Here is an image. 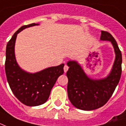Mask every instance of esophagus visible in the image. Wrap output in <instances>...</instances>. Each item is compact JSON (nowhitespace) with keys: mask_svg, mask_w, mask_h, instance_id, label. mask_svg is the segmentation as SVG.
Listing matches in <instances>:
<instances>
[{"mask_svg":"<svg viewBox=\"0 0 126 126\" xmlns=\"http://www.w3.org/2000/svg\"><path fill=\"white\" fill-rule=\"evenodd\" d=\"M63 69H64V72L66 73L67 71H68V69H69V67H68L67 65H65V66H64V67H63Z\"/></svg>","mask_w":126,"mask_h":126,"instance_id":"esophagus-1","label":"esophagus"}]
</instances>
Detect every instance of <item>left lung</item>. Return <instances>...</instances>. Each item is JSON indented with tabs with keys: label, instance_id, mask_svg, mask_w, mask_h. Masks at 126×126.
I'll list each match as a JSON object with an SVG mask.
<instances>
[{
	"label": "left lung",
	"instance_id": "1",
	"mask_svg": "<svg viewBox=\"0 0 126 126\" xmlns=\"http://www.w3.org/2000/svg\"><path fill=\"white\" fill-rule=\"evenodd\" d=\"M101 41H108L112 44L115 58L112 69L106 77L94 79L86 75L81 66L75 61H69L68 97L73 106L79 110L89 111L104 106L110 99L120 81L122 75V53L112 35L101 31Z\"/></svg>",
	"mask_w": 126,
	"mask_h": 126
}]
</instances>
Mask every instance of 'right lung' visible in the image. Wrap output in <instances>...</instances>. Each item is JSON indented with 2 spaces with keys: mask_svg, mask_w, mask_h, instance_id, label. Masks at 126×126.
<instances>
[{
  "mask_svg": "<svg viewBox=\"0 0 126 126\" xmlns=\"http://www.w3.org/2000/svg\"><path fill=\"white\" fill-rule=\"evenodd\" d=\"M39 25L32 23L21 27L6 45L5 61L6 79L16 97L21 103L28 106H40L45 103L57 79L64 73L63 63L32 73L22 69L16 62L15 46L17 34L26 28Z\"/></svg>",
  "mask_w": 126,
  "mask_h": 126,
  "instance_id": "1",
  "label": "right lung"
}]
</instances>
